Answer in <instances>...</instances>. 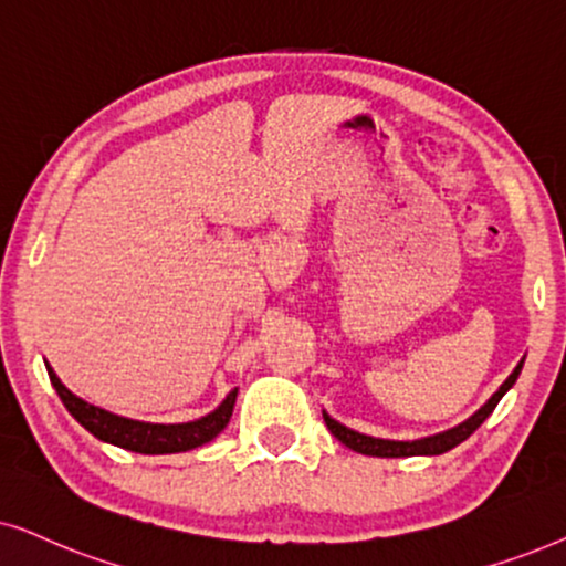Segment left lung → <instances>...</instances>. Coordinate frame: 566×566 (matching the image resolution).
Returning <instances> with one entry per match:
<instances>
[{"instance_id": "1", "label": "left lung", "mask_w": 566, "mask_h": 566, "mask_svg": "<svg viewBox=\"0 0 566 566\" xmlns=\"http://www.w3.org/2000/svg\"><path fill=\"white\" fill-rule=\"evenodd\" d=\"M523 361L525 357L517 361L515 370L510 373V378L502 382L500 388H496V394L489 398V401L481 406L476 413H471L469 419L461 421L458 427H450L446 432H437V434H429V437H419V440H382V437H373V434H361L357 429H349L344 427L342 421H336L334 417H328L326 411H323V421H326V427L331 429V434L336 437L342 446H346L354 453H361V455H375V458H409V455H442L448 453V450H453L455 446H461L463 440H469V437L476 432V429L484 424V419L489 417L496 409V403L502 401V396L507 394V390L515 386L520 370H523Z\"/></svg>"}]
</instances>
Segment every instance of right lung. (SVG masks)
Returning <instances> with one entry per match:
<instances>
[{
  "instance_id": "add662e5",
  "label": "right lung",
  "mask_w": 566,
  "mask_h": 566,
  "mask_svg": "<svg viewBox=\"0 0 566 566\" xmlns=\"http://www.w3.org/2000/svg\"><path fill=\"white\" fill-rule=\"evenodd\" d=\"M46 370H49L51 386L56 388V394L66 406V411H70L90 434H95L97 440L108 442V446L132 450V453H142V455L186 453V450L207 446L209 440H214V437L228 427L232 409H235V398H238V388H235L230 390V394L224 396V401L217 406L214 411H209L207 417L193 419V421H180V424H153V421L118 417V413L105 411L101 406L87 403L85 398L74 396L72 390L56 378V373L51 370L49 361H46Z\"/></svg>"
}]
</instances>
